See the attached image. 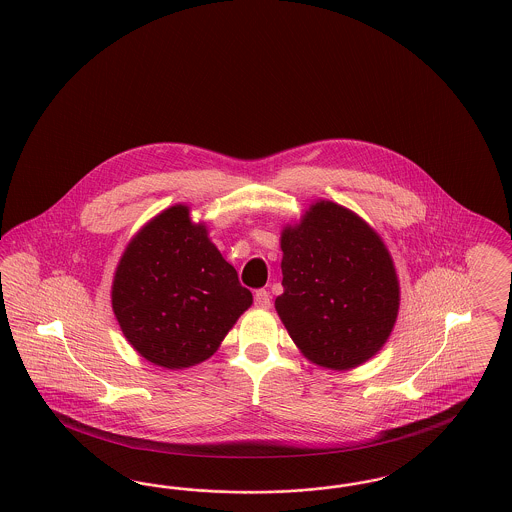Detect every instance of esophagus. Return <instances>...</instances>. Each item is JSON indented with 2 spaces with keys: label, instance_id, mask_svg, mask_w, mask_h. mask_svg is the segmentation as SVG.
I'll return each instance as SVG.
<instances>
[{
  "label": "esophagus",
  "instance_id": "esophagus-1",
  "mask_svg": "<svg viewBox=\"0 0 512 512\" xmlns=\"http://www.w3.org/2000/svg\"><path fill=\"white\" fill-rule=\"evenodd\" d=\"M255 307L270 308V293L265 289L255 291Z\"/></svg>",
  "mask_w": 512,
  "mask_h": 512
}]
</instances>
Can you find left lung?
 <instances>
[{
  "label": "left lung",
  "instance_id": "left-lung-1",
  "mask_svg": "<svg viewBox=\"0 0 512 512\" xmlns=\"http://www.w3.org/2000/svg\"><path fill=\"white\" fill-rule=\"evenodd\" d=\"M274 307L303 356L347 371L373 358L394 329L400 284L381 236L354 211L318 200L280 236Z\"/></svg>",
  "mask_w": 512,
  "mask_h": 512
}]
</instances>
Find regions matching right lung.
I'll list each match as a JSON object with an SVG mask.
<instances>
[{"label":"right lung","mask_w":512,"mask_h":512,"mask_svg":"<svg viewBox=\"0 0 512 512\" xmlns=\"http://www.w3.org/2000/svg\"><path fill=\"white\" fill-rule=\"evenodd\" d=\"M251 303L236 268L184 204L167 207L131 238L112 282V310L125 339L165 369L213 356Z\"/></svg>","instance_id":"obj_1"}]
</instances>
